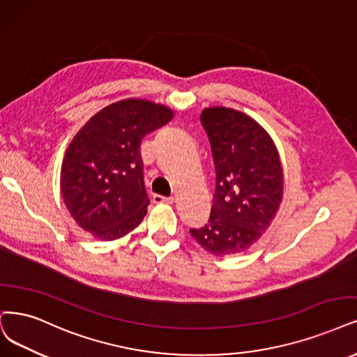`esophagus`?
Listing matches in <instances>:
<instances>
[{"mask_svg":"<svg viewBox=\"0 0 357 357\" xmlns=\"http://www.w3.org/2000/svg\"><path fill=\"white\" fill-rule=\"evenodd\" d=\"M153 200H154V203H163V204H172L175 202L174 197H165V195H158V194H155L153 197Z\"/></svg>","mask_w":357,"mask_h":357,"instance_id":"esophagus-1","label":"esophagus"}]
</instances>
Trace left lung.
I'll use <instances>...</instances> for the list:
<instances>
[{
  "instance_id": "1",
  "label": "left lung",
  "mask_w": 357,
  "mask_h": 357,
  "mask_svg": "<svg viewBox=\"0 0 357 357\" xmlns=\"http://www.w3.org/2000/svg\"><path fill=\"white\" fill-rule=\"evenodd\" d=\"M202 123L216 167V190L208 223L191 236L208 255L245 253L278 213L284 170L278 149L252 116L229 107H206Z\"/></svg>"
}]
</instances>
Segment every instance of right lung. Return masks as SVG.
Returning <instances> with one entry per match:
<instances>
[{
    "mask_svg": "<svg viewBox=\"0 0 357 357\" xmlns=\"http://www.w3.org/2000/svg\"><path fill=\"white\" fill-rule=\"evenodd\" d=\"M174 116L165 104L126 98L101 109L77 130L64 153L60 191L79 228L96 240L113 241L139 225L150 204L139 144Z\"/></svg>",
    "mask_w": 357,
    "mask_h": 357,
    "instance_id": "1",
    "label": "right lung"
}]
</instances>
